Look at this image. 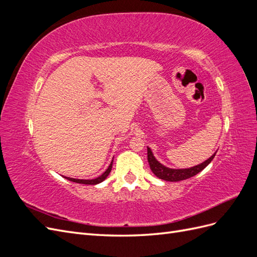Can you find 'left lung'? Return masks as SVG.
Returning a JSON list of instances; mask_svg holds the SVG:
<instances>
[{
	"label": "left lung",
	"instance_id": "8db88e82",
	"mask_svg": "<svg viewBox=\"0 0 257 257\" xmlns=\"http://www.w3.org/2000/svg\"><path fill=\"white\" fill-rule=\"evenodd\" d=\"M216 153V152H215ZM215 153L212 155L211 158H209L207 161H205L201 164L194 166L191 168H185V169H172L165 167L164 165H162L161 163H159L155 158L153 157V154L150 150V148H148V162H149L150 168L152 170V173L157 176L160 179H163L165 181H170V182H177V181H181L185 180V179H189L191 177H194L200 173L201 170L205 169L209 164L210 162L213 160L215 157Z\"/></svg>",
	"mask_w": 257,
	"mask_h": 257
}]
</instances>
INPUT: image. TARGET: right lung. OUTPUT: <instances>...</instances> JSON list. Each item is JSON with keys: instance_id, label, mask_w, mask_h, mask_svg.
<instances>
[{"instance_id": "add662e5", "label": "right lung", "mask_w": 257, "mask_h": 257, "mask_svg": "<svg viewBox=\"0 0 257 257\" xmlns=\"http://www.w3.org/2000/svg\"><path fill=\"white\" fill-rule=\"evenodd\" d=\"M111 168H112V162L110 163L109 167L107 168V170H106V172H105L103 175H100L99 177H97V178H95V179H92V180H79V179H73V178H66V177H65V178L68 179L69 181H73V182H76V183H82V184H97V183H100V182L105 180V179L107 178V176L110 174Z\"/></svg>"}]
</instances>
